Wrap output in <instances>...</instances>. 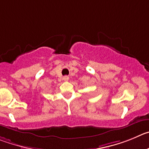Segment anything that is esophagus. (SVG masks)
<instances>
[{"label": "esophagus", "instance_id": "1", "mask_svg": "<svg viewBox=\"0 0 149 149\" xmlns=\"http://www.w3.org/2000/svg\"><path fill=\"white\" fill-rule=\"evenodd\" d=\"M63 80L65 81H68L69 80V77L68 76H64L63 77Z\"/></svg>", "mask_w": 149, "mask_h": 149}]
</instances>
